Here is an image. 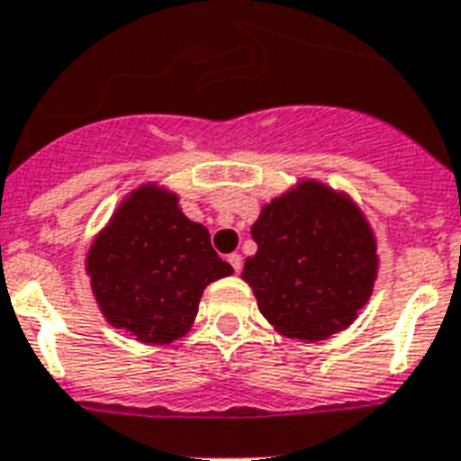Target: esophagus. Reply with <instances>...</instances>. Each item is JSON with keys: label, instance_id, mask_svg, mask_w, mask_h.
I'll return each instance as SVG.
<instances>
[{"label": "esophagus", "instance_id": "esophagus-1", "mask_svg": "<svg viewBox=\"0 0 461 461\" xmlns=\"http://www.w3.org/2000/svg\"><path fill=\"white\" fill-rule=\"evenodd\" d=\"M227 262H230L231 265V269H234V272H241V265H243V258L239 253H231V255H227Z\"/></svg>", "mask_w": 461, "mask_h": 461}]
</instances>
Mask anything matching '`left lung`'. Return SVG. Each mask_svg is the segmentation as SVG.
Here are the masks:
<instances>
[{"label":"left lung","mask_w":461,"mask_h":461,"mask_svg":"<svg viewBox=\"0 0 461 461\" xmlns=\"http://www.w3.org/2000/svg\"><path fill=\"white\" fill-rule=\"evenodd\" d=\"M250 234L258 253L246 258L241 276L278 332L326 339L368 303L377 253L368 222L349 199L303 183L262 208Z\"/></svg>","instance_id":"obj_1"}]
</instances>
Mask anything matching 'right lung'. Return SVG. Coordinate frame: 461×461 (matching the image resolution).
Masks as SVG:
<instances>
[{
	"instance_id": "1",
	"label": "right lung",
	"mask_w": 461,
	"mask_h": 461,
	"mask_svg": "<svg viewBox=\"0 0 461 461\" xmlns=\"http://www.w3.org/2000/svg\"><path fill=\"white\" fill-rule=\"evenodd\" d=\"M93 295L114 328L147 344H168L189 330L211 281L234 269L211 246L203 224L177 208V196L142 187L91 246Z\"/></svg>"
}]
</instances>
